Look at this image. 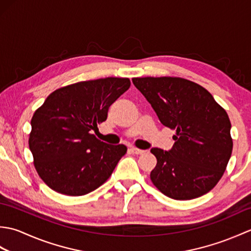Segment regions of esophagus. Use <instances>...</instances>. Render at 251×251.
Returning a JSON list of instances; mask_svg holds the SVG:
<instances>
[{
    "label": "esophagus",
    "mask_w": 251,
    "mask_h": 251,
    "mask_svg": "<svg viewBox=\"0 0 251 251\" xmlns=\"http://www.w3.org/2000/svg\"><path fill=\"white\" fill-rule=\"evenodd\" d=\"M130 152L132 154H137V155H140V154H143L146 151L145 150H140V149H137V148H131L130 149Z\"/></svg>",
    "instance_id": "esophagus-1"
}]
</instances>
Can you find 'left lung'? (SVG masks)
Instances as JSON below:
<instances>
[{
  "label": "left lung",
  "instance_id": "8db88e82",
  "mask_svg": "<svg viewBox=\"0 0 251 251\" xmlns=\"http://www.w3.org/2000/svg\"><path fill=\"white\" fill-rule=\"evenodd\" d=\"M132 83L162 124L176 130L172 150H151L157 159L152 183L178 201L208 193L225 174L233 150L226 110L207 89L182 77H135Z\"/></svg>",
  "mask_w": 251,
  "mask_h": 251
}]
</instances>
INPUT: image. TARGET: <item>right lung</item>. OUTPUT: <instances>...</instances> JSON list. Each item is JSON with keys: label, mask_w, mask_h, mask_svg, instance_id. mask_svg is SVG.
I'll use <instances>...</instances> for the list:
<instances>
[{"label": "right lung", "mask_w": 251, "mask_h": 251, "mask_svg": "<svg viewBox=\"0 0 251 251\" xmlns=\"http://www.w3.org/2000/svg\"><path fill=\"white\" fill-rule=\"evenodd\" d=\"M129 87V78L123 77L78 82L56 89L34 112L29 148L37 174L51 190L81 196L110 178L127 148L106 145L92 131Z\"/></svg>", "instance_id": "right-lung-1"}]
</instances>
